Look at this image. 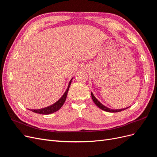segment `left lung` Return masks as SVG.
I'll return each instance as SVG.
<instances>
[{"label":"left lung","instance_id":"left-lung-1","mask_svg":"<svg viewBox=\"0 0 157 157\" xmlns=\"http://www.w3.org/2000/svg\"><path fill=\"white\" fill-rule=\"evenodd\" d=\"M91 95H92V100L94 101V102L95 103V104L99 107L101 109H102V110L105 111H107V112H110V113H117V112H120V111H124L125 110V109H128V107H128L126 108H124V109H110L109 108L106 106H105L104 105H103V104L98 100V99L94 96V95L93 94V93L91 92Z\"/></svg>","mask_w":157,"mask_h":157}]
</instances>
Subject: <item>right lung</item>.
Here are the masks:
<instances>
[{
  "instance_id": "right-lung-1",
  "label": "right lung",
  "mask_w": 157,
  "mask_h": 157,
  "mask_svg": "<svg viewBox=\"0 0 157 157\" xmlns=\"http://www.w3.org/2000/svg\"><path fill=\"white\" fill-rule=\"evenodd\" d=\"M73 78H71L69 81L67 88V90H66V91L65 92L63 96H61L60 98V99H59L56 102L52 104V105L46 107H44V108L39 109H29V110L33 112H34V113H36L42 114V115H49V114H52L57 111H58L59 109H60V108L63 106V105L66 100V98H67V95L71 82H72Z\"/></svg>"
}]
</instances>
